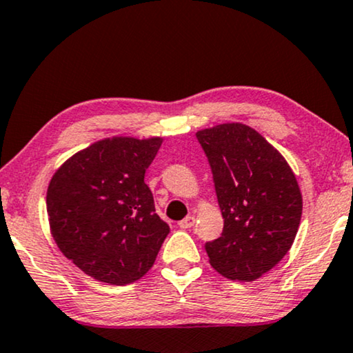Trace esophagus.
I'll return each instance as SVG.
<instances>
[{
  "mask_svg": "<svg viewBox=\"0 0 353 353\" xmlns=\"http://www.w3.org/2000/svg\"><path fill=\"white\" fill-rule=\"evenodd\" d=\"M194 223H195L194 216H185L184 220L179 221V226L182 230H187V228H192V226H194Z\"/></svg>",
  "mask_w": 353,
  "mask_h": 353,
  "instance_id": "obj_1",
  "label": "esophagus"
}]
</instances>
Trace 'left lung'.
Segmentation results:
<instances>
[{
    "label": "left lung",
    "mask_w": 353,
    "mask_h": 353,
    "mask_svg": "<svg viewBox=\"0 0 353 353\" xmlns=\"http://www.w3.org/2000/svg\"><path fill=\"white\" fill-rule=\"evenodd\" d=\"M207 154L223 233L205 243L210 264L221 275L252 282L282 261L295 241L303 200L283 156L243 123L197 132Z\"/></svg>",
    "instance_id": "left-lung-1"
}]
</instances>
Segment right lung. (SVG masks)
Segmentation results:
<instances>
[{
	"mask_svg": "<svg viewBox=\"0 0 353 353\" xmlns=\"http://www.w3.org/2000/svg\"><path fill=\"white\" fill-rule=\"evenodd\" d=\"M161 141L107 138L71 156L52 177L47 213L53 239L65 257L99 282L141 279L169 233L145 184Z\"/></svg>",
	"mask_w": 353,
	"mask_h": 353,
	"instance_id": "right-lung-1",
	"label": "right lung"
}]
</instances>
